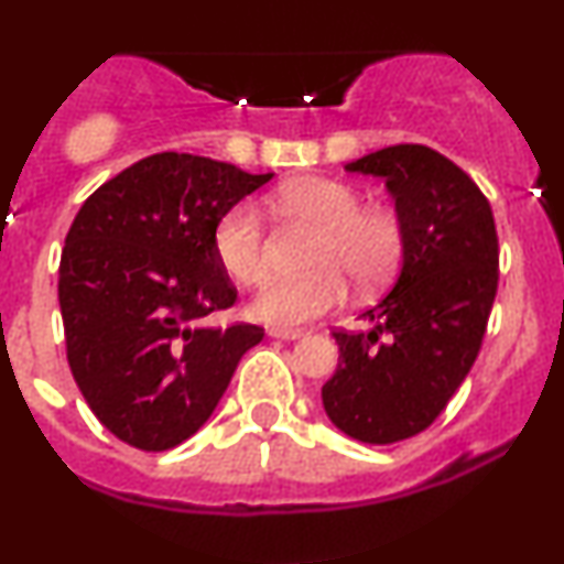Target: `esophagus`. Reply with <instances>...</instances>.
Segmentation results:
<instances>
[{
  "instance_id": "1",
  "label": "esophagus",
  "mask_w": 564,
  "mask_h": 564,
  "mask_svg": "<svg viewBox=\"0 0 564 564\" xmlns=\"http://www.w3.org/2000/svg\"><path fill=\"white\" fill-rule=\"evenodd\" d=\"M270 336H275V339H286V341H294V339H302L304 332L302 328H283V326H273L268 328Z\"/></svg>"
}]
</instances>
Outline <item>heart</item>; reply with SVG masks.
<instances>
[{
	"mask_svg": "<svg viewBox=\"0 0 564 564\" xmlns=\"http://www.w3.org/2000/svg\"><path fill=\"white\" fill-rule=\"evenodd\" d=\"M278 206L291 217L321 225L313 273L268 283L251 302V315L275 326H300L347 300V278L371 289L387 281L403 254V225L384 206H364L352 185L332 177H296L278 187ZM217 262L241 286H262L270 278L264 219L254 200L223 212L212 232Z\"/></svg>",
	"mask_w": 564,
	"mask_h": 564,
	"instance_id": "obj_1",
	"label": "heart"
}]
</instances>
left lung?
Segmentation results:
<instances>
[{
  "label": "left lung",
  "mask_w": 564,
  "mask_h": 564,
  "mask_svg": "<svg viewBox=\"0 0 564 564\" xmlns=\"http://www.w3.org/2000/svg\"><path fill=\"white\" fill-rule=\"evenodd\" d=\"M345 170L384 177L403 262L364 313L371 332H334L339 366L321 398L345 435L390 445L424 432L467 379L496 300L498 236L475 180L432 148H381Z\"/></svg>",
  "instance_id": "obj_1"
}]
</instances>
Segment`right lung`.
I'll use <instances>...</instances> for the list:
<instances>
[{
  "label": "right lung",
  "mask_w": 564,
  "mask_h": 564,
  "mask_svg": "<svg viewBox=\"0 0 564 564\" xmlns=\"http://www.w3.org/2000/svg\"><path fill=\"white\" fill-rule=\"evenodd\" d=\"M273 180L193 153H156L84 200L61 257L63 328L76 384L106 430L170 451L204 426L264 328L200 321L238 291L217 262L219 215Z\"/></svg>",
  "instance_id": "1"
}]
</instances>
